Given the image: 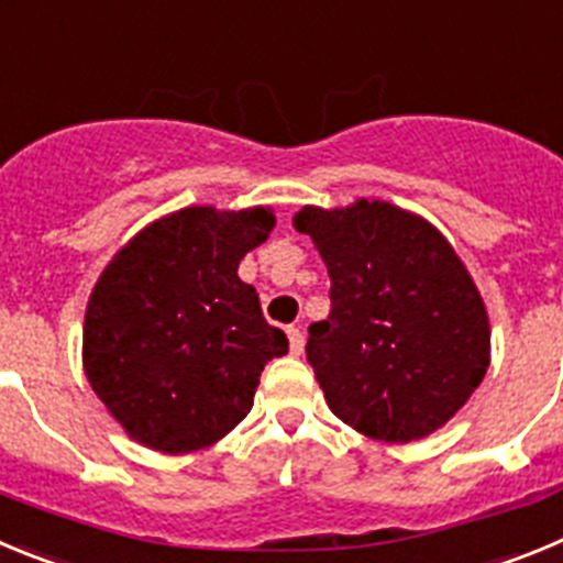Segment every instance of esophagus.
I'll return each instance as SVG.
<instances>
[{"mask_svg": "<svg viewBox=\"0 0 563 563\" xmlns=\"http://www.w3.org/2000/svg\"><path fill=\"white\" fill-rule=\"evenodd\" d=\"M288 347H291L294 356H300L302 347H306V336H302L300 328H288Z\"/></svg>", "mask_w": 563, "mask_h": 563, "instance_id": "1", "label": "esophagus"}]
</instances>
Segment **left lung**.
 Wrapping results in <instances>:
<instances>
[{
	"mask_svg": "<svg viewBox=\"0 0 563 563\" xmlns=\"http://www.w3.org/2000/svg\"><path fill=\"white\" fill-rule=\"evenodd\" d=\"M331 277V313L308 328V362L339 420L382 443L438 432L490 364L488 311L438 227L389 201L306 205Z\"/></svg>",
	"mask_w": 563,
	"mask_h": 563,
	"instance_id": "8db88e82",
	"label": "left lung"
}]
</instances>
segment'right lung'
<instances>
[{
	"instance_id": "add662e5",
	"label": "right lung",
	"mask_w": 563,
	"mask_h": 563,
	"mask_svg": "<svg viewBox=\"0 0 563 563\" xmlns=\"http://www.w3.org/2000/svg\"><path fill=\"white\" fill-rule=\"evenodd\" d=\"M272 230L269 207H185L111 257L86 306L84 369L131 440L199 452L250 415L266 362L288 353L238 277Z\"/></svg>"
}]
</instances>
